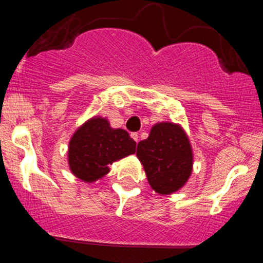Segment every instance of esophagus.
Masks as SVG:
<instances>
[{"instance_id": "34e87169", "label": "esophagus", "mask_w": 263, "mask_h": 263, "mask_svg": "<svg viewBox=\"0 0 263 263\" xmlns=\"http://www.w3.org/2000/svg\"><path fill=\"white\" fill-rule=\"evenodd\" d=\"M131 137L134 138V141H135V142H138V134H137V132H132V134H131Z\"/></svg>"}]
</instances>
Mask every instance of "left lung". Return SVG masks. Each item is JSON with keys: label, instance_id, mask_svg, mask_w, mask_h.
<instances>
[{"label": "left lung", "instance_id": "left-lung-1", "mask_svg": "<svg viewBox=\"0 0 263 263\" xmlns=\"http://www.w3.org/2000/svg\"><path fill=\"white\" fill-rule=\"evenodd\" d=\"M136 155L143 165L151 188L158 194L168 195L183 188L192 174V144L178 123H156L148 138L137 144Z\"/></svg>", "mask_w": 263, "mask_h": 263}]
</instances>
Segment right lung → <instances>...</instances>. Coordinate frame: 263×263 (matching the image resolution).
Returning <instances> with one entry per match:
<instances>
[{
  "label": "right lung",
  "mask_w": 263,
  "mask_h": 263,
  "mask_svg": "<svg viewBox=\"0 0 263 263\" xmlns=\"http://www.w3.org/2000/svg\"><path fill=\"white\" fill-rule=\"evenodd\" d=\"M136 152V142L127 131L112 128L107 119L93 116L80 126L69 141L68 164L75 177L85 183L101 179L108 165Z\"/></svg>",
  "instance_id": "1"
}]
</instances>
